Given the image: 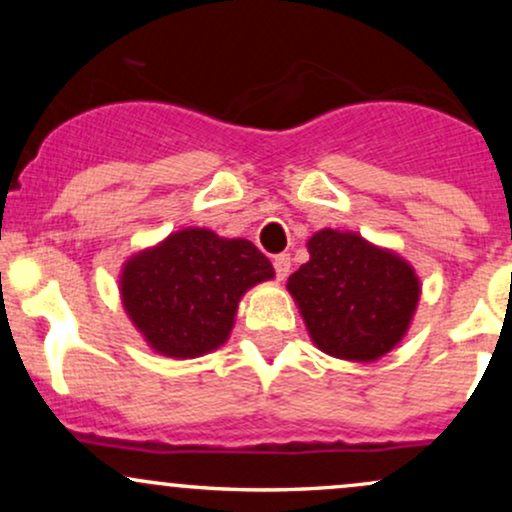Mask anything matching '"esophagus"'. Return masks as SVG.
I'll return each mask as SVG.
<instances>
[{"label": "esophagus", "mask_w": 512, "mask_h": 512, "mask_svg": "<svg viewBox=\"0 0 512 512\" xmlns=\"http://www.w3.org/2000/svg\"><path fill=\"white\" fill-rule=\"evenodd\" d=\"M272 264H274L276 279H286V276H289V272H291V257L289 255H284V252H281V255H274Z\"/></svg>", "instance_id": "1"}]
</instances>
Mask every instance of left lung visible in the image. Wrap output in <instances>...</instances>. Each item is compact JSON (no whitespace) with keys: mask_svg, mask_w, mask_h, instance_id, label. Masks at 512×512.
I'll use <instances>...</instances> for the list:
<instances>
[{"mask_svg":"<svg viewBox=\"0 0 512 512\" xmlns=\"http://www.w3.org/2000/svg\"><path fill=\"white\" fill-rule=\"evenodd\" d=\"M310 262L289 276L310 337L325 354L375 361L407 332L419 279L395 252L332 228L308 240Z\"/></svg>","mask_w":512,"mask_h":512,"instance_id":"obj_1","label":"left lung"}]
</instances>
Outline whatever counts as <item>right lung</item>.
<instances>
[{
  "instance_id": "obj_1",
  "label": "right lung",
  "mask_w": 512,
  "mask_h": 512,
  "mask_svg": "<svg viewBox=\"0 0 512 512\" xmlns=\"http://www.w3.org/2000/svg\"><path fill=\"white\" fill-rule=\"evenodd\" d=\"M272 276V262L250 240L185 228L132 257L120 286L146 342L166 356L195 358L226 342L240 296Z\"/></svg>"
}]
</instances>
